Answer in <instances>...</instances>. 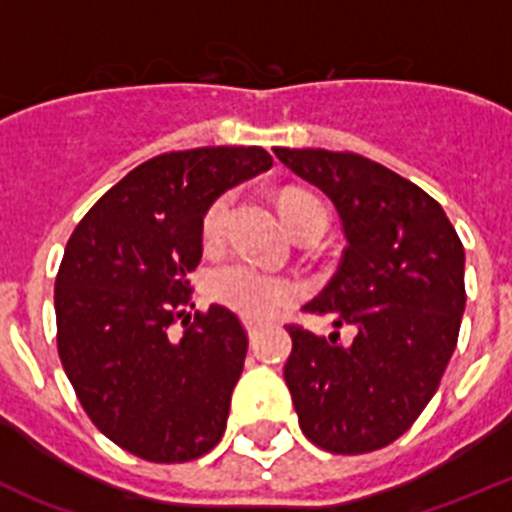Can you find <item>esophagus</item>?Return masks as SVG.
<instances>
[{
    "mask_svg": "<svg viewBox=\"0 0 512 512\" xmlns=\"http://www.w3.org/2000/svg\"><path fill=\"white\" fill-rule=\"evenodd\" d=\"M245 329H247V334H250V339H255V336H257V324H252V321H245Z\"/></svg>",
    "mask_w": 512,
    "mask_h": 512,
    "instance_id": "1",
    "label": "esophagus"
}]
</instances>
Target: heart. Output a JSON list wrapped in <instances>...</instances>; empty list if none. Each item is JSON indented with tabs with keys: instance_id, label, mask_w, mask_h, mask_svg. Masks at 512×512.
Here are the masks:
<instances>
[{
	"instance_id": "b5f03b06",
	"label": "heart",
	"mask_w": 512,
	"mask_h": 512,
	"mask_svg": "<svg viewBox=\"0 0 512 512\" xmlns=\"http://www.w3.org/2000/svg\"><path fill=\"white\" fill-rule=\"evenodd\" d=\"M232 201V193H222L206 209L204 222H201V239H204L206 247L222 245L224 234H227L229 214H232ZM316 204H321V201L303 191H285L280 196V209H283L285 222H288L290 229L296 227L303 211ZM204 288L211 301L232 308L234 313L250 321L275 319L280 311H285L301 298V285L296 280L267 273V270L250 265V262H224V265L214 267L206 275Z\"/></svg>"
}]
</instances>
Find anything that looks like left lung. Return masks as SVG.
Returning <instances> with one entry per match:
<instances>
[{
  "label": "left lung",
  "instance_id": "8db88e82",
  "mask_svg": "<svg viewBox=\"0 0 512 512\" xmlns=\"http://www.w3.org/2000/svg\"><path fill=\"white\" fill-rule=\"evenodd\" d=\"M280 163L329 196L342 219V265L303 311L357 329L336 344L290 324L285 385L308 441L331 454L393 444L434 398L457 347L464 247L416 183L354 153L275 147Z\"/></svg>",
  "mask_w": 512,
  "mask_h": 512
}]
</instances>
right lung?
<instances>
[{
  "label": "right lung",
  "mask_w": 512,
  "mask_h": 512,
  "mask_svg": "<svg viewBox=\"0 0 512 512\" xmlns=\"http://www.w3.org/2000/svg\"><path fill=\"white\" fill-rule=\"evenodd\" d=\"M262 147H196L130 170L78 222L55 278L63 370L101 434L135 457L214 449L247 354L224 306L186 316L201 222L227 188L270 170ZM183 318L181 340L169 326Z\"/></svg>",
  "instance_id": "1"
}]
</instances>
